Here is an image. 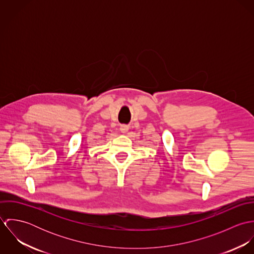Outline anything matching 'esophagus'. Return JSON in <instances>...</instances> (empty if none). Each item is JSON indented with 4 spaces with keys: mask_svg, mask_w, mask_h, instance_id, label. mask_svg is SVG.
I'll return each mask as SVG.
<instances>
[{
    "mask_svg": "<svg viewBox=\"0 0 254 254\" xmlns=\"http://www.w3.org/2000/svg\"><path fill=\"white\" fill-rule=\"evenodd\" d=\"M129 130V127L127 125H121L120 126V131L121 133H127Z\"/></svg>",
    "mask_w": 254,
    "mask_h": 254,
    "instance_id": "obj_1",
    "label": "esophagus"
}]
</instances>
